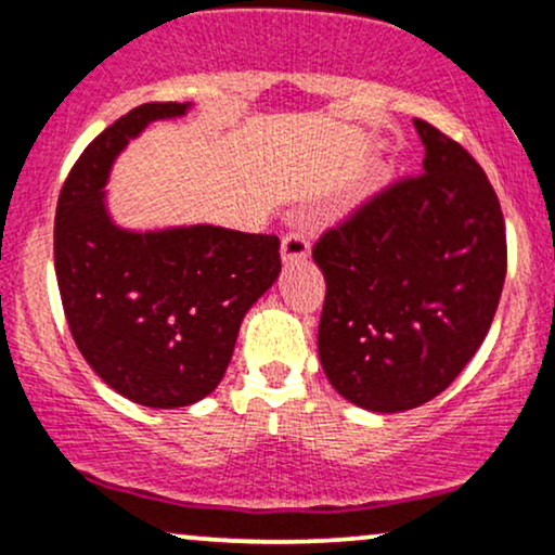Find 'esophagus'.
<instances>
[{
  "instance_id": "obj_1",
  "label": "esophagus",
  "mask_w": 555,
  "mask_h": 555,
  "mask_svg": "<svg viewBox=\"0 0 555 555\" xmlns=\"http://www.w3.org/2000/svg\"><path fill=\"white\" fill-rule=\"evenodd\" d=\"M310 256V237L302 230H292L289 235L282 240V258L284 263H297Z\"/></svg>"
}]
</instances>
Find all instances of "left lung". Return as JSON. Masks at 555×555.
<instances>
[{
    "label": "left lung",
    "instance_id": "obj_1",
    "mask_svg": "<svg viewBox=\"0 0 555 555\" xmlns=\"http://www.w3.org/2000/svg\"><path fill=\"white\" fill-rule=\"evenodd\" d=\"M424 170L325 230L318 351L325 377L366 411L416 409L483 344L506 276L496 191L455 139L416 118Z\"/></svg>",
    "mask_w": 555,
    "mask_h": 555
}]
</instances>
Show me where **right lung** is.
<instances>
[{
    "instance_id": "obj_1",
    "label": "right lung",
    "mask_w": 555,
    "mask_h": 555,
    "mask_svg": "<svg viewBox=\"0 0 555 555\" xmlns=\"http://www.w3.org/2000/svg\"><path fill=\"white\" fill-rule=\"evenodd\" d=\"M189 103H144L92 139L64 180L53 266L72 338L98 377L150 409H180L224 377L253 302L282 271L276 235L193 224L129 232L105 211L113 159Z\"/></svg>"
}]
</instances>
